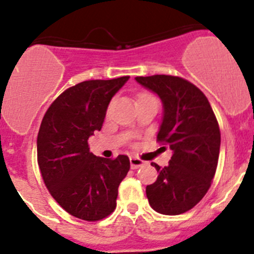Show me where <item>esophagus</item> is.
I'll use <instances>...</instances> for the list:
<instances>
[{"label":"esophagus","mask_w":254,"mask_h":254,"mask_svg":"<svg viewBox=\"0 0 254 254\" xmlns=\"http://www.w3.org/2000/svg\"><path fill=\"white\" fill-rule=\"evenodd\" d=\"M145 161L140 160V158H136V157H130V167L132 168V170H136V168L139 167H142L143 165H145Z\"/></svg>","instance_id":"34e87169"}]
</instances>
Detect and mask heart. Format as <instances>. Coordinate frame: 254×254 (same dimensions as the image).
I'll use <instances>...</instances> for the list:
<instances>
[{
	"mask_svg": "<svg viewBox=\"0 0 254 254\" xmlns=\"http://www.w3.org/2000/svg\"><path fill=\"white\" fill-rule=\"evenodd\" d=\"M142 98H153V97L150 96V94H141V96L139 97V99H142ZM139 99H137V101H139Z\"/></svg>",
	"mask_w": 254,
	"mask_h": 254,
	"instance_id": "1",
	"label": "heart"
}]
</instances>
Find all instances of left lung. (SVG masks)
I'll use <instances>...</instances> for the list:
<instances>
[{
	"mask_svg": "<svg viewBox=\"0 0 254 254\" xmlns=\"http://www.w3.org/2000/svg\"><path fill=\"white\" fill-rule=\"evenodd\" d=\"M137 83L160 97L162 123L157 134L173 151L170 163L157 170V181L146 187L148 203L163 215H179L203 199L216 172L220 129L205 94L177 76L135 77Z\"/></svg>",
	"mask_w": 254,
	"mask_h": 254,
	"instance_id": "1",
	"label": "left lung"
}]
</instances>
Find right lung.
<instances>
[{
    "mask_svg": "<svg viewBox=\"0 0 254 254\" xmlns=\"http://www.w3.org/2000/svg\"><path fill=\"white\" fill-rule=\"evenodd\" d=\"M129 78L81 82L61 93L43 118L37 140L42 177L60 206L81 220L97 221L114 211L119 184L130 170L127 156L109 160L88 147L112 98Z\"/></svg>",
    "mask_w": 254,
    "mask_h": 254,
    "instance_id": "obj_1",
    "label": "right lung"
}]
</instances>
